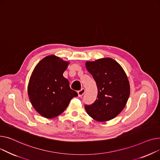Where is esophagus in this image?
I'll list each match as a JSON object with an SVG mask.
<instances>
[{
	"instance_id": "esophagus-1",
	"label": "esophagus",
	"mask_w": 160,
	"mask_h": 160,
	"mask_svg": "<svg viewBox=\"0 0 160 160\" xmlns=\"http://www.w3.org/2000/svg\"><path fill=\"white\" fill-rule=\"evenodd\" d=\"M84 93H85V90H84V88H82L81 90L78 91V96H79V98H81V97L83 96V94H84Z\"/></svg>"
}]
</instances>
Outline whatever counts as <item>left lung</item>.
Wrapping results in <instances>:
<instances>
[{
    "label": "left lung",
    "mask_w": 160,
    "mask_h": 160,
    "mask_svg": "<svg viewBox=\"0 0 160 160\" xmlns=\"http://www.w3.org/2000/svg\"><path fill=\"white\" fill-rule=\"evenodd\" d=\"M86 68L98 89L95 102L84 106L87 114L99 122L116 118L125 108L130 95L126 73L117 61L110 58L87 61Z\"/></svg>",
    "instance_id": "obj_1"
}]
</instances>
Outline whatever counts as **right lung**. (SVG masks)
<instances>
[{"label": "right lung", "instance_id": "add662e5", "mask_svg": "<svg viewBox=\"0 0 160 160\" xmlns=\"http://www.w3.org/2000/svg\"><path fill=\"white\" fill-rule=\"evenodd\" d=\"M54 55L46 56L36 65L28 87L34 109L44 118L57 117L64 111L78 93L70 88L63 73L69 64Z\"/></svg>", "mask_w": 160, "mask_h": 160}]
</instances>
